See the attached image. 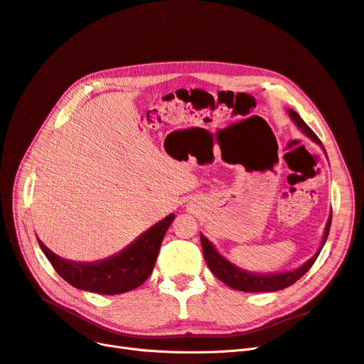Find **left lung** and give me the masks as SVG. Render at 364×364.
Segmentation results:
<instances>
[{
    "label": "left lung",
    "mask_w": 364,
    "mask_h": 364,
    "mask_svg": "<svg viewBox=\"0 0 364 364\" xmlns=\"http://www.w3.org/2000/svg\"><path fill=\"white\" fill-rule=\"evenodd\" d=\"M289 117L293 119V123L297 126V129H299L304 135H306L311 141H314L316 144L322 146L321 139H318L314 132L305 124V121L299 117V114H296L293 109H289ZM323 151H325V149H323ZM325 155H326V151H325ZM331 218H333V214H329L325 230H323V235H322L321 246H318L317 252L310 259L305 261L302 266H299L297 269L287 270V272H277V273H257V272L245 270V269L235 266V264L230 262L228 258H225L222 253L217 250V247L211 243V241H209L203 234H200L205 261L208 264L209 270H211L220 281L225 282L226 285H229V287L234 290L249 291V293H269V291H278L282 289H287V287H290V285H293L297 279L302 278L304 274L310 270L314 261L317 259L318 253H321L322 247L326 243L329 228H331Z\"/></svg>",
    "instance_id": "1"
}]
</instances>
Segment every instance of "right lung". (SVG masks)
<instances>
[{
	"label": "right lung",
	"mask_w": 364,
	"mask_h": 364,
	"mask_svg": "<svg viewBox=\"0 0 364 364\" xmlns=\"http://www.w3.org/2000/svg\"><path fill=\"white\" fill-rule=\"evenodd\" d=\"M174 217L173 213L168 214L144 230L123 250L91 262L65 259L36 238L54 270L73 287L98 294H119L139 287L150 277L165 232Z\"/></svg>",
	"instance_id": "add662e5"
}]
</instances>
